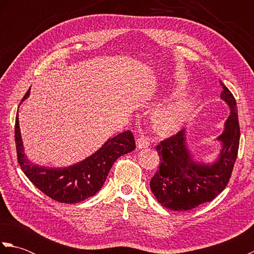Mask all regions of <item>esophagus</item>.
<instances>
[{
  "instance_id": "obj_1",
  "label": "esophagus",
  "mask_w": 254,
  "mask_h": 254,
  "mask_svg": "<svg viewBox=\"0 0 254 254\" xmlns=\"http://www.w3.org/2000/svg\"><path fill=\"white\" fill-rule=\"evenodd\" d=\"M149 146V138L141 135L137 139H136V147L138 149H142V148H146Z\"/></svg>"
}]
</instances>
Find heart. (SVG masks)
<instances>
[{
    "instance_id": "b5f03b06",
    "label": "heart",
    "mask_w": 254,
    "mask_h": 254,
    "mask_svg": "<svg viewBox=\"0 0 254 254\" xmlns=\"http://www.w3.org/2000/svg\"><path fill=\"white\" fill-rule=\"evenodd\" d=\"M192 110V100L185 97L169 102L154 112V127L160 133H172L179 130L187 122Z\"/></svg>"
}]
</instances>
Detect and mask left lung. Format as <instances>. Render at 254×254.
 <instances>
[{"label": "left lung", "mask_w": 254, "mask_h": 254, "mask_svg": "<svg viewBox=\"0 0 254 254\" xmlns=\"http://www.w3.org/2000/svg\"><path fill=\"white\" fill-rule=\"evenodd\" d=\"M220 85V98L229 106L230 115L223 133L216 138L222 143V149L214 163L205 165L193 159L186 142V130L156 146L160 164L149 186L166 208L179 212L195 208L214 199L229 182L238 154L240 127L235 97L223 82Z\"/></svg>", "instance_id": "1"}]
</instances>
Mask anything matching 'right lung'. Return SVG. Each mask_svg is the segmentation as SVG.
Instances as JSON below:
<instances>
[{
    "label": "right lung",
    "instance_id": "add662e5",
    "mask_svg": "<svg viewBox=\"0 0 254 254\" xmlns=\"http://www.w3.org/2000/svg\"><path fill=\"white\" fill-rule=\"evenodd\" d=\"M25 94L24 101L29 97ZM15 143L17 159L21 170L32 185L47 196L60 203L74 204L84 201L98 192L107 179L112 165L122 155L135 149L131 131L111 137L89 157L65 168H49L32 164L25 154L21 141L18 111L15 121Z\"/></svg>",
    "mask_w": 254,
    "mask_h": 254
}]
</instances>
